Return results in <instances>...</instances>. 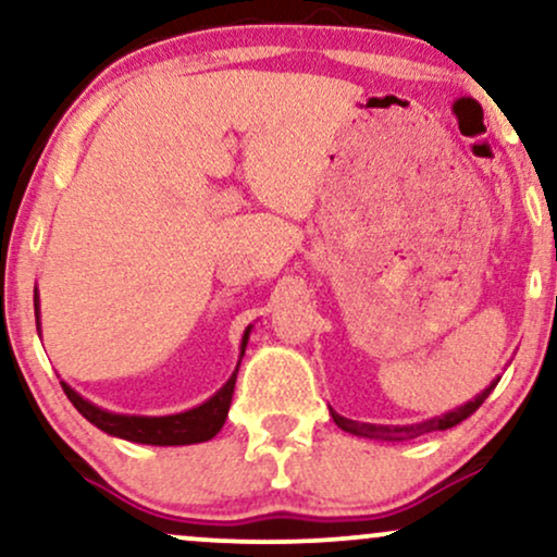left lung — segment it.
Here are the masks:
<instances>
[{"label": "left lung", "mask_w": 557, "mask_h": 557, "mask_svg": "<svg viewBox=\"0 0 557 557\" xmlns=\"http://www.w3.org/2000/svg\"><path fill=\"white\" fill-rule=\"evenodd\" d=\"M495 384H498V379H495ZM495 384H491L485 388V392L478 394L472 401H467V405L457 407V410L441 414V418H433V420H425V423L420 425H401V428H392V425H371V423H358V420H347L343 414L332 412L334 423L343 428L345 433H352V435H360V438H373V441H410V438H418V435H425V433H433V431H446V428H454L459 425L461 420H467L470 414L478 410V407L491 397V392L495 388Z\"/></svg>", "instance_id": "obj_1"}]
</instances>
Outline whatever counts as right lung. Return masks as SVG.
<instances>
[{
    "instance_id": "add662e5",
    "label": "right lung",
    "mask_w": 557,
    "mask_h": 557,
    "mask_svg": "<svg viewBox=\"0 0 557 557\" xmlns=\"http://www.w3.org/2000/svg\"><path fill=\"white\" fill-rule=\"evenodd\" d=\"M36 324H38V296H36ZM249 343V332L244 334V343H240V355ZM238 373V368H236ZM236 373L227 379V384L214 394L212 399H207L205 405L194 407L189 412L181 414H165V418H137V414H113L100 410V407L90 405V401L79 397L77 392H72L70 386L62 384L66 399L77 407V412L85 420H90L92 425L100 431L119 435V438L134 441V444H150V446H186V444H202L210 441L214 433L220 431L231 410L233 388H236Z\"/></svg>"
}]
</instances>
